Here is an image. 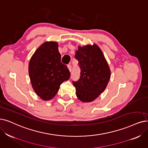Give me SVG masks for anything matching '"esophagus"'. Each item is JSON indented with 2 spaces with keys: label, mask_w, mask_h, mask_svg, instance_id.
<instances>
[{
  "label": "esophagus",
  "mask_w": 148,
  "mask_h": 148,
  "mask_svg": "<svg viewBox=\"0 0 148 148\" xmlns=\"http://www.w3.org/2000/svg\"><path fill=\"white\" fill-rule=\"evenodd\" d=\"M67 67H68V69H69L70 72H71V71H72V66H71L70 64H69V65H68V66H67Z\"/></svg>",
  "instance_id": "obj_1"
}]
</instances>
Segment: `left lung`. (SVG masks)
<instances>
[{
    "instance_id": "1",
    "label": "left lung",
    "mask_w": 148,
    "mask_h": 148,
    "mask_svg": "<svg viewBox=\"0 0 148 148\" xmlns=\"http://www.w3.org/2000/svg\"><path fill=\"white\" fill-rule=\"evenodd\" d=\"M75 58L81 69L80 78L73 81L76 95L82 102H92L103 92L110 78V70L97 44L78 47Z\"/></svg>"
}]
</instances>
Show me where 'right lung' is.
<instances>
[{
  "label": "right lung",
  "instance_id": "add662e5",
  "mask_svg": "<svg viewBox=\"0 0 148 148\" xmlns=\"http://www.w3.org/2000/svg\"><path fill=\"white\" fill-rule=\"evenodd\" d=\"M56 42H45L34 52L28 65L33 90L43 100L53 98L60 85L70 78V72L61 63Z\"/></svg>",
  "mask_w": 148,
  "mask_h": 148
}]
</instances>
